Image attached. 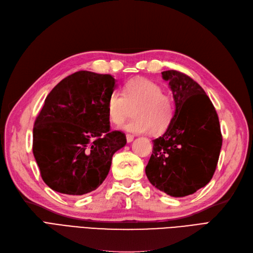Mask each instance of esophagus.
I'll return each instance as SVG.
<instances>
[{"instance_id": "34e87169", "label": "esophagus", "mask_w": 253, "mask_h": 253, "mask_svg": "<svg viewBox=\"0 0 253 253\" xmlns=\"http://www.w3.org/2000/svg\"><path fill=\"white\" fill-rule=\"evenodd\" d=\"M133 135L131 134H126V140H127V143H131L133 141Z\"/></svg>"}]
</instances>
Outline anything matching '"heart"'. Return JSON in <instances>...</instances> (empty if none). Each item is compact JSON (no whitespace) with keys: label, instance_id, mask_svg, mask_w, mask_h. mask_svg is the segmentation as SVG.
Returning a JSON list of instances; mask_svg holds the SVG:
<instances>
[{"label":"heart","instance_id":"obj_1","mask_svg":"<svg viewBox=\"0 0 253 253\" xmlns=\"http://www.w3.org/2000/svg\"><path fill=\"white\" fill-rule=\"evenodd\" d=\"M134 108L135 117L122 129L135 134L162 132L169 126L173 117V106L163 93L162 87L153 81L137 78L125 85L124 94L113 91L107 102L109 120L120 125L126 120L130 107Z\"/></svg>","mask_w":253,"mask_h":253}]
</instances>
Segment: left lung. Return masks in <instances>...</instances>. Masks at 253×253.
Wrapping results in <instances>:
<instances>
[{
	"instance_id": "left-lung-1",
	"label": "left lung",
	"mask_w": 253,
	"mask_h": 253,
	"mask_svg": "<svg viewBox=\"0 0 253 253\" xmlns=\"http://www.w3.org/2000/svg\"><path fill=\"white\" fill-rule=\"evenodd\" d=\"M174 101L172 120L153 140L145 168L149 182L170 197L183 198L205 187L216 168L222 134L216 111L204 89L176 70L162 72Z\"/></svg>"
}]
</instances>
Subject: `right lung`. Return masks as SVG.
Listing matches in <instances>:
<instances>
[{"label": "right lung", "mask_w": 253, "mask_h": 253, "mask_svg": "<svg viewBox=\"0 0 253 253\" xmlns=\"http://www.w3.org/2000/svg\"><path fill=\"white\" fill-rule=\"evenodd\" d=\"M118 86L111 75L78 71L49 92L34 126L32 151L45 184L77 197L95 190L126 145L110 131L107 102Z\"/></svg>", "instance_id": "right-lung-1"}]
</instances>
